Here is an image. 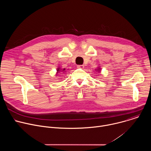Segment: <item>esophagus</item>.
Returning a JSON list of instances; mask_svg holds the SVG:
<instances>
[{"mask_svg": "<svg viewBox=\"0 0 151 151\" xmlns=\"http://www.w3.org/2000/svg\"><path fill=\"white\" fill-rule=\"evenodd\" d=\"M77 68L79 69H83L84 68V66L83 65H78Z\"/></svg>", "mask_w": 151, "mask_h": 151, "instance_id": "esophagus-1", "label": "esophagus"}]
</instances>
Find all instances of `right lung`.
Wrapping results in <instances>:
<instances>
[{
  "label": "right lung",
  "instance_id": "obj_1",
  "mask_svg": "<svg viewBox=\"0 0 151 151\" xmlns=\"http://www.w3.org/2000/svg\"><path fill=\"white\" fill-rule=\"evenodd\" d=\"M64 70H65V69H63V70H62V71H63V72H64ZM58 71H60V69H59V68H58V69H57V72H58Z\"/></svg>",
  "mask_w": 151,
  "mask_h": 151
}]
</instances>
